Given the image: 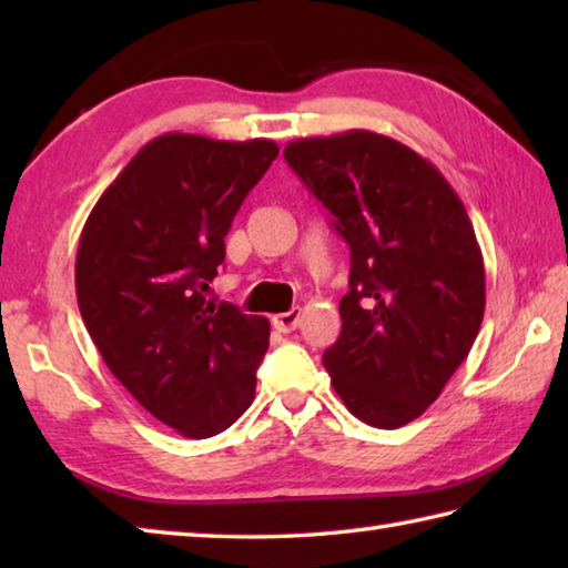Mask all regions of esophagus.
<instances>
[{"label": "esophagus", "instance_id": "obj_1", "mask_svg": "<svg viewBox=\"0 0 568 568\" xmlns=\"http://www.w3.org/2000/svg\"><path fill=\"white\" fill-rule=\"evenodd\" d=\"M301 318H303L301 307H293V311H287V313H277V315H273V328L281 333H291L297 328V325H301Z\"/></svg>", "mask_w": 568, "mask_h": 568}]
</instances>
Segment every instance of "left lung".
<instances>
[{
    "label": "left lung",
    "mask_w": 568,
    "mask_h": 568,
    "mask_svg": "<svg viewBox=\"0 0 568 568\" xmlns=\"http://www.w3.org/2000/svg\"><path fill=\"white\" fill-rule=\"evenodd\" d=\"M283 155L351 247L343 331L323 355L333 388L368 426H406L484 321V255L466 207L438 168L378 132L295 140Z\"/></svg>",
    "instance_id": "left-lung-1"
}]
</instances>
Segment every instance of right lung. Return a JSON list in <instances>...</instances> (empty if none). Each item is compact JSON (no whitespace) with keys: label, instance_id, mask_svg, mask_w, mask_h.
I'll use <instances>...</instances> for the list:
<instances>
[{"label":"right lung","instance_id":"right-lung-1","mask_svg":"<svg viewBox=\"0 0 568 568\" xmlns=\"http://www.w3.org/2000/svg\"><path fill=\"white\" fill-rule=\"evenodd\" d=\"M275 158L273 140L160 134L84 223L82 321L112 376L180 436H215L253 403L271 323L207 293L233 217Z\"/></svg>","mask_w":568,"mask_h":568}]
</instances>
